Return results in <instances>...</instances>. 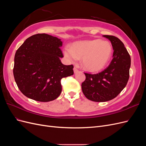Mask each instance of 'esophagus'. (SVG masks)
<instances>
[{
    "mask_svg": "<svg viewBox=\"0 0 146 146\" xmlns=\"http://www.w3.org/2000/svg\"><path fill=\"white\" fill-rule=\"evenodd\" d=\"M74 73H77L78 72V69L76 67L74 68Z\"/></svg>",
    "mask_w": 146,
    "mask_h": 146,
    "instance_id": "esophagus-1",
    "label": "esophagus"
}]
</instances>
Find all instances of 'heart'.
<instances>
[{
  "label": "heart",
  "instance_id": "1",
  "mask_svg": "<svg viewBox=\"0 0 146 146\" xmlns=\"http://www.w3.org/2000/svg\"><path fill=\"white\" fill-rule=\"evenodd\" d=\"M63 52L69 61L75 62L82 58L84 69L90 72H98L108 63L113 47L108 41L96 39L74 42L70 48L66 47Z\"/></svg>",
  "mask_w": 146,
  "mask_h": 146
}]
</instances>
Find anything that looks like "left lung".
<instances>
[{"label":"left lung","mask_w":146,"mask_h":146,"mask_svg":"<svg viewBox=\"0 0 146 146\" xmlns=\"http://www.w3.org/2000/svg\"><path fill=\"white\" fill-rule=\"evenodd\" d=\"M111 41L114 50L113 60L108 67L96 74L85 73L82 89L86 98L94 102H107L120 93L129 78L130 56L118 38L104 35Z\"/></svg>","instance_id":"left-lung-1"}]
</instances>
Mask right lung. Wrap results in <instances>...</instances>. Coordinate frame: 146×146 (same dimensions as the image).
<instances>
[{
  "label": "right lung",
  "instance_id": "right-lung-1",
  "mask_svg": "<svg viewBox=\"0 0 146 146\" xmlns=\"http://www.w3.org/2000/svg\"><path fill=\"white\" fill-rule=\"evenodd\" d=\"M62 44L58 38L38 33L28 38L16 50L13 75L24 96L46 102L60 95L61 78L74 74L72 64L61 62Z\"/></svg>",
  "mask_w": 146,
  "mask_h": 146
}]
</instances>
